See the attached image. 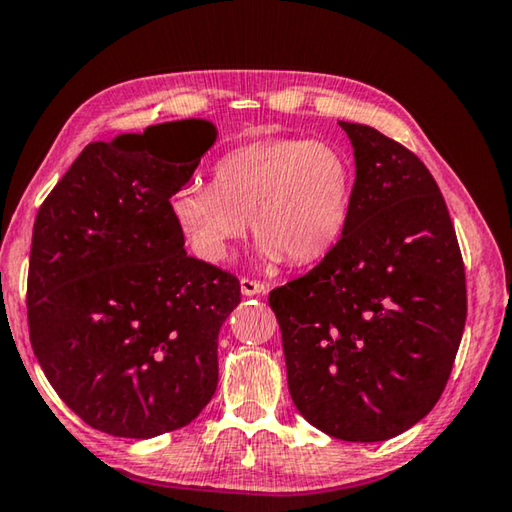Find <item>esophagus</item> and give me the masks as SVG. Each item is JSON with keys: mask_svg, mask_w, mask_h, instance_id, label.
<instances>
[{"mask_svg": "<svg viewBox=\"0 0 512 512\" xmlns=\"http://www.w3.org/2000/svg\"><path fill=\"white\" fill-rule=\"evenodd\" d=\"M240 292L245 294V297H258V294L267 292V285L254 279H240Z\"/></svg>", "mask_w": 512, "mask_h": 512, "instance_id": "1", "label": "esophagus"}]
</instances>
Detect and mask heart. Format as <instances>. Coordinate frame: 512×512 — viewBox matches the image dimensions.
Returning a JSON list of instances; mask_svg holds the SVG:
<instances>
[{
  "label": "heart",
  "mask_w": 512,
  "mask_h": 512,
  "mask_svg": "<svg viewBox=\"0 0 512 512\" xmlns=\"http://www.w3.org/2000/svg\"><path fill=\"white\" fill-rule=\"evenodd\" d=\"M353 168L326 141L272 137L218 159L213 184L191 182L170 197V215L188 249L224 263L251 231L265 263L306 265L324 258L346 229Z\"/></svg>",
  "instance_id": "heart-1"
}]
</instances>
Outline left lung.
Listing matches in <instances>:
<instances>
[{
    "label": "left lung",
    "mask_w": 512,
    "mask_h": 512,
    "mask_svg": "<svg viewBox=\"0 0 512 512\" xmlns=\"http://www.w3.org/2000/svg\"><path fill=\"white\" fill-rule=\"evenodd\" d=\"M339 125L355 157L346 229L270 306L299 414L333 438L378 443L441 398L465 328V272L423 161L371 125Z\"/></svg>",
    "instance_id": "left-lung-1"
}]
</instances>
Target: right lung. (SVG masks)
Returning <instances> with one entry per match:
<instances>
[{
	"label": "right lung",
	"mask_w": 512,
	"mask_h": 512,
	"mask_svg": "<svg viewBox=\"0 0 512 512\" xmlns=\"http://www.w3.org/2000/svg\"><path fill=\"white\" fill-rule=\"evenodd\" d=\"M168 133L193 136L196 155L157 158L149 139ZM215 139L211 121L186 119L89 143L35 218L33 353L62 402L98 432H173L218 387V333L240 283L188 256L170 215V197Z\"/></svg>",
	"instance_id": "1"
}]
</instances>
